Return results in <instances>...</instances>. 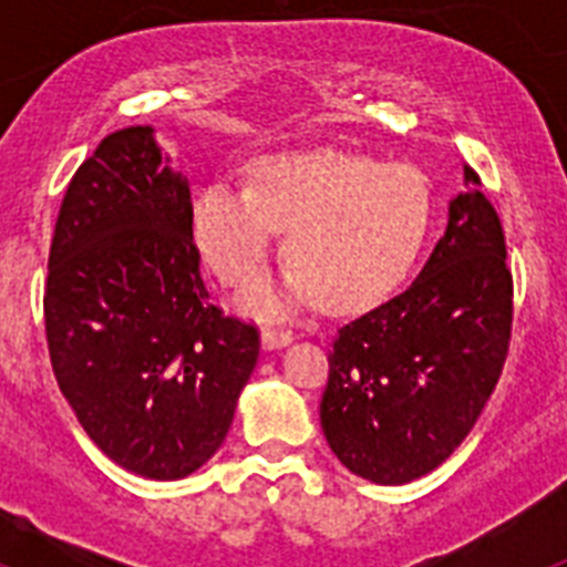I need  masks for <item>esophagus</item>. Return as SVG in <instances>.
Instances as JSON below:
<instances>
[{
    "label": "esophagus",
    "mask_w": 567,
    "mask_h": 567,
    "mask_svg": "<svg viewBox=\"0 0 567 567\" xmlns=\"http://www.w3.org/2000/svg\"><path fill=\"white\" fill-rule=\"evenodd\" d=\"M260 340H264L267 349H280V346H287L289 340H292V332L284 327H272V323H267L264 332H260Z\"/></svg>",
    "instance_id": "esophagus-1"
}]
</instances>
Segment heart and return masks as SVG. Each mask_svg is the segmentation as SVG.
Returning <instances> with one entry per match:
<instances>
[{
	"instance_id": "obj_1",
	"label": "heart",
	"mask_w": 567,
	"mask_h": 567,
	"mask_svg": "<svg viewBox=\"0 0 567 567\" xmlns=\"http://www.w3.org/2000/svg\"><path fill=\"white\" fill-rule=\"evenodd\" d=\"M432 221V193L409 164L312 150L264 155L252 187L213 182L195 195L193 233L224 284H244L287 229L280 284L244 292L252 312H280L318 295L327 309H358L398 284Z\"/></svg>"
}]
</instances>
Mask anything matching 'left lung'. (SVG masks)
<instances>
[{
  "label": "left lung",
  "instance_id": "1",
  "mask_svg": "<svg viewBox=\"0 0 567 567\" xmlns=\"http://www.w3.org/2000/svg\"><path fill=\"white\" fill-rule=\"evenodd\" d=\"M511 320L503 224L465 167L423 272L334 334L320 429L340 463L403 485L452 457L503 374Z\"/></svg>",
  "mask_w": 567,
  "mask_h": 567
}]
</instances>
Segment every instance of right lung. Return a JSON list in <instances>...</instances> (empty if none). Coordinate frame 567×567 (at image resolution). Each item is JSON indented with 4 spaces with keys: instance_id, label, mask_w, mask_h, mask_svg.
<instances>
[{
    "instance_id": "1",
    "label": "right lung",
    "mask_w": 567,
    "mask_h": 567,
    "mask_svg": "<svg viewBox=\"0 0 567 567\" xmlns=\"http://www.w3.org/2000/svg\"><path fill=\"white\" fill-rule=\"evenodd\" d=\"M198 264L189 184L153 127L102 138L59 209L44 332L82 429L138 477L202 468L258 363V329L215 307Z\"/></svg>"
}]
</instances>
